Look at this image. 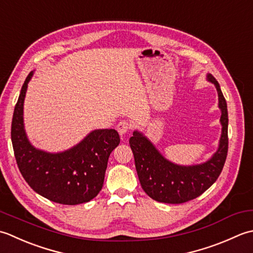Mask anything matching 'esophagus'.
<instances>
[{
    "mask_svg": "<svg viewBox=\"0 0 253 253\" xmlns=\"http://www.w3.org/2000/svg\"><path fill=\"white\" fill-rule=\"evenodd\" d=\"M131 127H132L131 123L128 122V121H126V120H122V121H120V122L117 125V130H118V132H119V134H120L121 136L125 135V134H126L128 130H130Z\"/></svg>",
    "mask_w": 253,
    "mask_h": 253,
    "instance_id": "34e87169",
    "label": "esophagus"
}]
</instances>
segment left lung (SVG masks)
<instances>
[{
	"label": "left lung",
	"mask_w": 253,
	"mask_h": 253,
	"mask_svg": "<svg viewBox=\"0 0 253 253\" xmlns=\"http://www.w3.org/2000/svg\"><path fill=\"white\" fill-rule=\"evenodd\" d=\"M206 77L217 89L218 107L221 111L218 149L208 162L193 166L173 164L167 161L138 131H134L128 141L142 188L148 197L157 202L180 204L198 198L217 180L223 170L228 152L227 104L215 77L212 74Z\"/></svg>",
	"instance_id": "obj_1"
}]
</instances>
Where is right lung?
<instances>
[{"label":"right lung","instance_id":"1","mask_svg":"<svg viewBox=\"0 0 253 253\" xmlns=\"http://www.w3.org/2000/svg\"><path fill=\"white\" fill-rule=\"evenodd\" d=\"M26 77L15 106L11 137L20 173L30 188L52 202L76 205L89 202L104 184L108 158L120 143L113 128L90 132L83 141L62 153H47L34 147L24 128V100L28 82Z\"/></svg>","mask_w":253,"mask_h":253}]
</instances>
